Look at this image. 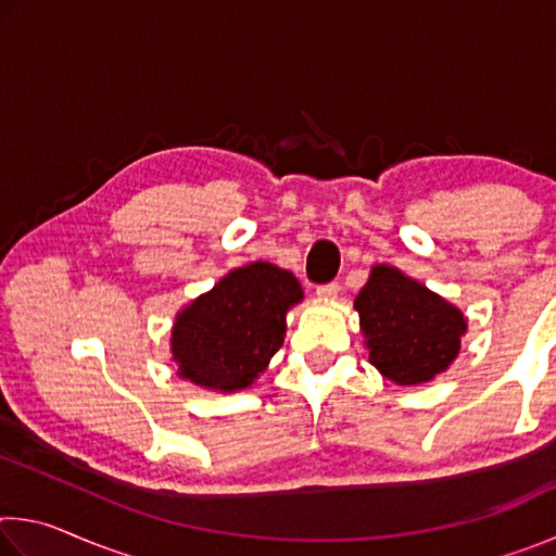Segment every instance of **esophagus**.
Wrapping results in <instances>:
<instances>
[{
	"label": "esophagus",
	"instance_id": "esophagus-1",
	"mask_svg": "<svg viewBox=\"0 0 556 556\" xmlns=\"http://www.w3.org/2000/svg\"><path fill=\"white\" fill-rule=\"evenodd\" d=\"M316 296L318 299H336L338 296V285H336V281H328V285L316 287Z\"/></svg>",
	"mask_w": 556,
	"mask_h": 556
}]
</instances>
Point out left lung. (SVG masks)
<instances>
[{
	"instance_id": "8db88e82",
	"label": "left lung",
	"mask_w": 556,
	"mask_h": 556,
	"mask_svg": "<svg viewBox=\"0 0 556 556\" xmlns=\"http://www.w3.org/2000/svg\"><path fill=\"white\" fill-rule=\"evenodd\" d=\"M353 306L370 363L397 384H421L444 372L468 328L460 308L390 265L370 269Z\"/></svg>"
}]
</instances>
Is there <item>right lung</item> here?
<instances>
[{
	"label": "right lung",
	"instance_id": "add662e5",
	"mask_svg": "<svg viewBox=\"0 0 556 556\" xmlns=\"http://www.w3.org/2000/svg\"><path fill=\"white\" fill-rule=\"evenodd\" d=\"M301 299L289 269L269 262L232 269L178 312L172 328L178 378L215 392L250 388L285 343L287 312Z\"/></svg>",
	"mask_w": 556,
	"mask_h": 556
}]
</instances>
